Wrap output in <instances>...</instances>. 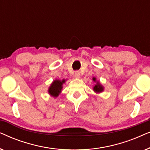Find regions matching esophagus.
Instances as JSON below:
<instances>
[{"label": "esophagus", "instance_id": "esophagus-1", "mask_svg": "<svg viewBox=\"0 0 150 150\" xmlns=\"http://www.w3.org/2000/svg\"><path fill=\"white\" fill-rule=\"evenodd\" d=\"M80 71H75V74H74V76L76 78H77V79H79V78H80Z\"/></svg>", "mask_w": 150, "mask_h": 150}]
</instances>
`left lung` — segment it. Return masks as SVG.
Instances as JSON below:
<instances>
[{
	"label": "left lung",
	"instance_id": "obj_1",
	"mask_svg": "<svg viewBox=\"0 0 150 150\" xmlns=\"http://www.w3.org/2000/svg\"><path fill=\"white\" fill-rule=\"evenodd\" d=\"M93 80L94 81H96L95 78H93ZM93 90L96 92H98V93H99V92H101V91H103V87H102L101 85H100V83L98 82L97 84H96V85H95V87H93Z\"/></svg>",
	"mask_w": 150,
	"mask_h": 150
}]
</instances>
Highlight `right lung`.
I'll list each match as a JSON object with an SVG mask.
<instances>
[{"label":"right lung","instance_id":"add662e5","mask_svg":"<svg viewBox=\"0 0 150 150\" xmlns=\"http://www.w3.org/2000/svg\"><path fill=\"white\" fill-rule=\"evenodd\" d=\"M65 83V80L59 81V80H55L52 83V85L49 88L48 92L50 95L54 97H57L59 94L61 93V89H62V85Z\"/></svg>","mask_w":150,"mask_h":150}]
</instances>
